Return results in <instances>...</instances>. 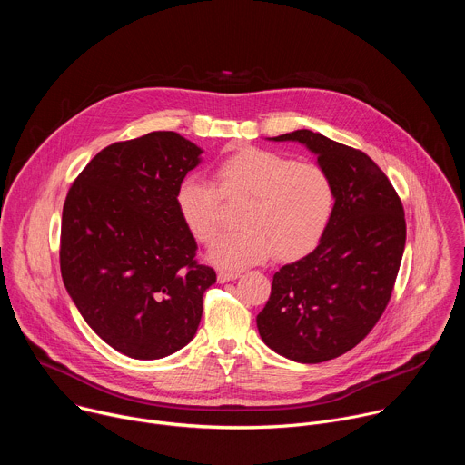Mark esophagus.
Wrapping results in <instances>:
<instances>
[{"label":"esophagus","instance_id":"obj_1","mask_svg":"<svg viewBox=\"0 0 465 465\" xmlns=\"http://www.w3.org/2000/svg\"><path fill=\"white\" fill-rule=\"evenodd\" d=\"M241 274L239 272H219L217 274V280H219V283H228V282H232V280H237Z\"/></svg>","mask_w":465,"mask_h":465}]
</instances>
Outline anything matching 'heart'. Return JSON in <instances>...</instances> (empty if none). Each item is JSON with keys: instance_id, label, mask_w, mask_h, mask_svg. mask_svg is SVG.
I'll list each match as a JSON object with an SVG mask.
<instances>
[{"instance_id": "obj_1", "label": "heart", "mask_w": 465, "mask_h": 465, "mask_svg": "<svg viewBox=\"0 0 465 465\" xmlns=\"http://www.w3.org/2000/svg\"><path fill=\"white\" fill-rule=\"evenodd\" d=\"M213 176L217 189L201 176H185L174 203L191 235L210 244L221 226V198H246L242 230L219 237L208 253L226 271L253 267L274 255L296 259L309 253L333 215V182L316 163L241 147L217 163Z\"/></svg>"}]
</instances>
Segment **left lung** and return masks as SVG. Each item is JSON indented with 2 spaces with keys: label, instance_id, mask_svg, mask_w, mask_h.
I'll return each mask as SVG.
<instances>
[{
  "label": "left lung",
  "instance_id": "1",
  "mask_svg": "<svg viewBox=\"0 0 465 465\" xmlns=\"http://www.w3.org/2000/svg\"><path fill=\"white\" fill-rule=\"evenodd\" d=\"M272 142H298L335 189V208L318 246L285 264L257 314L262 342L276 353L316 364L355 348L388 305L407 241L403 204L386 174L362 151L312 130Z\"/></svg>",
  "mask_w": 465,
  "mask_h": 465
}]
</instances>
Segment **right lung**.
I'll return each instance as SVG.
<instances>
[{
	"instance_id": "obj_1",
	"label": "right lung",
	"mask_w": 465,
	"mask_h": 465,
	"mask_svg": "<svg viewBox=\"0 0 465 465\" xmlns=\"http://www.w3.org/2000/svg\"><path fill=\"white\" fill-rule=\"evenodd\" d=\"M203 149L176 132H151L103 149L65 196L60 232L64 287L95 333L119 353L167 357L196 333L215 271L174 194Z\"/></svg>"
}]
</instances>
